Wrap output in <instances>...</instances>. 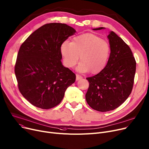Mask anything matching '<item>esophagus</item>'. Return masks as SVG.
I'll return each instance as SVG.
<instances>
[{
    "label": "esophagus",
    "mask_w": 149,
    "mask_h": 149,
    "mask_svg": "<svg viewBox=\"0 0 149 149\" xmlns=\"http://www.w3.org/2000/svg\"><path fill=\"white\" fill-rule=\"evenodd\" d=\"M82 77L81 76H80V75H78V74H77L76 75V80H80V79H82Z\"/></svg>",
    "instance_id": "obj_1"
}]
</instances>
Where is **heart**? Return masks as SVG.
Segmentation results:
<instances>
[{
	"mask_svg": "<svg viewBox=\"0 0 149 149\" xmlns=\"http://www.w3.org/2000/svg\"><path fill=\"white\" fill-rule=\"evenodd\" d=\"M110 52L109 43L91 33L76 36L72 42L65 41L61 46L65 66L72 68L80 58L81 62L78 70L81 72L89 71L92 74H97L101 72L107 65Z\"/></svg>",
	"mask_w": 149,
	"mask_h": 149,
	"instance_id": "b5f03b06",
	"label": "heart"
}]
</instances>
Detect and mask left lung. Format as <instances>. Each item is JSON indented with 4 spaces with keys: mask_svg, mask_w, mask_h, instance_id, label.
Instances as JSON below:
<instances>
[{
    "mask_svg": "<svg viewBox=\"0 0 149 149\" xmlns=\"http://www.w3.org/2000/svg\"><path fill=\"white\" fill-rule=\"evenodd\" d=\"M107 37L110 57L101 72L86 78L89 85L85 96L91 108L103 112L114 110L127 100L133 89L136 71V61L130 47L113 31Z\"/></svg>",
    "mask_w": 149,
    "mask_h": 149,
    "instance_id": "obj_1",
    "label": "left lung"
}]
</instances>
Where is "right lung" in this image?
Returning a JSON list of instances; mask_svg holds the SVG:
<instances>
[{
	"label": "right lung",
	"instance_id": "obj_1",
	"mask_svg": "<svg viewBox=\"0 0 149 149\" xmlns=\"http://www.w3.org/2000/svg\"><path fill=\"white\" fill-rule=\"evenodd\" d=\"M75 32L65 23H47L20 46L14 72L19 91L33 106L43 109L57 106L75 82V74L61 63V46Z\"/></svg>",
	"mask_w": 149,
	"mask_h": 149
}]
</instances>
